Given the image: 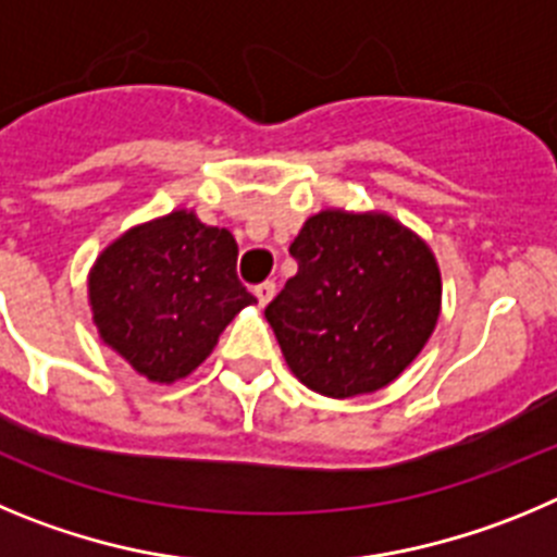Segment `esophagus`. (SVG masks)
I'll return each mask as SVG.
<instances>
[{"instance_id": "esophagus-1", "label": "esophagus", "mask_w": 557, "mask_h": 557, "mask_svg": "<svg viewBox=\"0 0 557 557\" xmlns=\"http://www.w3.org/2000/svg\"><path fill=\"white\" fill-rule=\"evenodd\" d=\"M274 290H277V285H274L272 280H267V283L255 285V297H258L260 308H267V305L272 302V299H274Z\"/></svg>"}]
</instances>
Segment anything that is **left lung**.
Wrapping results in <instances>:
<instances>
[{"label":"left lung","instance_id":"1","mask_svg":"<svg viewBox=\"0 0 557 557\" xmlns=\"http://www.w3.org/2000/svg\"><path fill=\"white\" fill-rule=\"evenodd\" d=\"M297 274L269 302L294 377L330 399L391 385L441 315V269L422 235L385 210L324 208L290 244Z\"/></svg>","mask_w":557,"mask_h":557}]
</instances>
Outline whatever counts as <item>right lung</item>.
<instances>
[{
	"mask_svg": "<svg viewBox=\"0 0 557 557\" xmlns=\"http://www.w3.org/2000/svg\"><path fill=\"white\" fill-rule=\"evenodd\" d=\"M238 244L188 208L135 224L88 272V305L108 349L149 383L199 369L235 315L258 299L235 274Z\"/></svg>",
	"mask_w": 557,
	"mask_h": 557,
	"instance_id": "add662e5",
	"label": "right lung"
}]
</instances>
